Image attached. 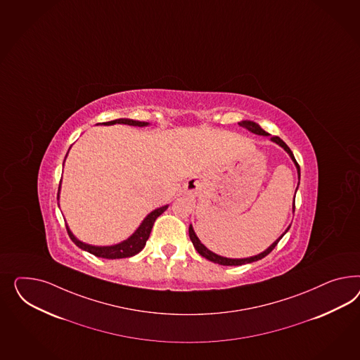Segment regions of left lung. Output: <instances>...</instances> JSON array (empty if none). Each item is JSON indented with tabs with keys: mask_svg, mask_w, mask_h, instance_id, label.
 Masks as SVG:
<instances>
[{
	"mask_svg": "<svg viewBox=\"0 0 360 360\" xmlns=\"http://www.w3.org/2000/svg\"><path fill=\"white\" fill-rule=\"evenodd\" d=\"M239 126H242V127L247 129L248 131L257 134V135H266V136L269 135L267 131H264L259 124H255V122H252V121H242V122H239ZM271 141H272V142H275V143H278L280 147H283V148L287 151L288 155L290 156V159L293 160V163H295L296 168H297L298 179H300V165H298L297 162H296L295 155H293V153L290 151V148H289L287 144H285V142H284V141H281L278 136H271ZM296 191H297V189H296ZM295 197H296V195H295ZM293 212H295V200H293ZM289 227L290 226H288L287 230L281 234V236H278V239H276L271 246L268 247L266 251H263V252L257 254L255 257H243V259H230V257H221V255H217L214 252H212L210 250H207V248L201 243V240L198 239V236H195V230H193L192 225L189 226V238H191V240H192L193 246H195V250H197V252H198L201 257H204L205 259H207V260H210V262H213V263H217V264H221V266H242V264L252 263V262H257V260H260V259L267 257L268 254H269V252L276 247V245L278 243V240L287 234Z\"/></svg>",
	"mask_w": 360,
	"mask_h": 360,
	"instance_id": "left-lung-1",
	"label": "left lung"
}]
</instances>
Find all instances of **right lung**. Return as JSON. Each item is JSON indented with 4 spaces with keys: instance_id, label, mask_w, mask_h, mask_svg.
I'll return each mask as SVG.
<instances>
[{
    "instance_id": "1",
    "label": "right lung",
    "mask_w": 360,
    "mask_h": 360,
    "mask_svg": "<svg viewBox=\"0 0 360 360\" xmlns=\"http://www.w3.org/2000/svg\"><path fill=\"white\" fill-rule=\"evenodd\" d=\"M115 124H130V126H139V127L148 126V122L134 121V120H129V118H120V120H114V121H110V122H103V124H106V126ZM65 158H67V155H65ZM59 192H60V185H59ZM59 192H58V200H59ZM167 207H168V205L155 209L154 212H151L148 216L144 218L142 224L134 231L133 236H129L124 242L117 243V245H113V246H92V245H86V243L79 240L76 236H73L72 231L70 230L68 226H67V231H68V236L72 239V242L76 246L80 247L82 250H85L88 252H91L94 257H103V259H122V257H134V255H136L138 252H141L143 250V247L146 246V242H147L150 233L153 230V226H154L155 219L160 216L162 213H165Z\"/></svg>"
}]
</instances>
